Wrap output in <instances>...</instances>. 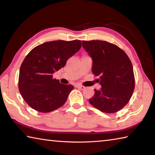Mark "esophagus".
I'll return each instance as SVG.
<instances>
[{"label": "esophagus", "mask_w": 155, "mask_h": 155, "mask_svg": "<svg viewBox=\"0 0 155 155\" xmlns=\"http://www.w3.org/2000/svg\"><path fill=\"white\" fill-rule=\"evenodd\" d=\"M75 87H77V88H78V89H80V90H85V87H84V86H83V85H79V84H77V85H75Z\"/></svg>", "instance_id": "obj_1"}]
</instances>
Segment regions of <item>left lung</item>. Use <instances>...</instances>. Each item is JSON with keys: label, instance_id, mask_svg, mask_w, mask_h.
Returning <instances> with one entry per match:
<instances>
[{"label": "left lung", "instance_id": "8db88e82", "mask_svg": "<svg viewBox=\"0 0 155 155\" xmlns=\"http://www.w3.org/2000/svg\"><path fill=\"white\" fill-rule=\"evenodd\" d=\"M83 48L91 59V71L99 76L100 90H94L89 102L100 111L112 114L127 104L135 89L130 60L121 48L105 41H83Z\"/></svg>", "mask_w": 155, "mask_h": 155}]
</instances>
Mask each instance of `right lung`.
<instances>
[{
    "label": "right lung",
    "instance_id": "1",
    "mask_svg": "<svg viewBox=\"0 0 155 155\" xmlns=\"http://www.w3.org/2000/svg\"><path fill=\"white\" fill-rule=\"evenodd\" d=\"M80 40L47 41L31 50L20 68L18 87L31 108L48 113L61 107L74 87L60 83L52 74L79 51Z\"/></svg>",
    "mask_w": 155,
    "mask_h": 155
}]
</instances>
